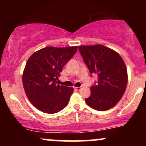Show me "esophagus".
<instances>
[{
    "instance_id": "esophagus-1",
    "label": "esophagus",
    "mask_w": 146,
    "mask_h": 146,
    "mask_svg": "<svg viewBox=\"0 0 146 146\" xmlns=\"http://www.w3.org/2000/svg\"><path fill=\"white\" fill-rule=\"evenodd\" d=\"M82 89L81 87H75V90H77V91H79V90H80Z\"/></svg>"
}]
</instances>
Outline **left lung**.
Wrapping results in <instances>:
<instances>
[{"label": "left lung", "mask_w": 146, "mask_h": 146, "mask_svg": "<svg viewBox=\"0 0 146 146\" xmlns=\"http://www.w3.org/2000/svg\"><path fill=\"white\" fill-rule=\"evenodd\" d=\"M79 51L90 73L98 75V84L91 86V94L85 99L93 109L104 111L120 101L124 94L128 73L118 53L102 44L80 46Z\"/></svg>", "instance_id": "8db88e82"}]
</instances>
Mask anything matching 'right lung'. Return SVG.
<instances>
[{
    "label": "right lung",
    "mask_w": 146,
    "mask_h": 146,
    "mask_svg": "<svg viewBox=\"0 0 146 146\" xmlns=\"http://www.w3.org/2000/svg\"><path fill=\"white\" fill-rule=\"evenodd\" d=\"M77 49V46H47L33 53L28 59L23 74V87L27 97L37 109L53 114L67 106L73 88L60 86L57 80Z\"/></svg>",
    "instance_id": "1"
}]
</instances>
